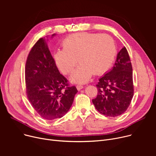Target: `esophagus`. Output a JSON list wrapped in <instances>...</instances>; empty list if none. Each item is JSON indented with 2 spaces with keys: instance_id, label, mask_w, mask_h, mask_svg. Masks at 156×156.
<instances>
[{
  "instance_id": "esophagus-1",
  "label": "esophagus",
  "mask_w": 156,
  "mask_h": 156,
  "mask_svg": "<svg viewBox=\"0 0 156 156\" xmlns=\"http://www.w3.org/2000/svg\"><path fill=\"white\" fill-rule=\"evenodd\" d=\"M83 88V87L82 85H78L76 86V88H77L78 90H80L82 89Z\"/></svg>"
}]
</instances>
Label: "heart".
<instances>
[{"label": "heart", "mask_w": 156, "mask_h": 156, "mask_svg": "<svg viewBox=\"0 0 156 156\" xmlns=\"http://www.w3.org/2000/svg\"><path fill=\"white\" fill-rule=\"evenodd\" d=\"M62 50L54 55L57 66L65 74L70 73L78 61L81 64L70 77L72 82L83 83L94 75H101L111 67L116 55V46L107 35L78 33L66 38Z\"/></svg>", "instance_id": "heart-1"}]
</instances>
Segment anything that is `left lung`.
<instances>
[{
    "label": "left lung",
    "instance_id": "1",
    "mask_svg": "<svg viewBox=\"0 0 156 156\" xmlns=\"http://www.w3.org/2000/svg\"><path fill=\"white\" fill-rule=\"evenodd\" d=\"M98 94L92 100L96 109L106 116L123 114L133 96L132 66L125 47L118 53L113 68L99 78Z\"/></svg>",
    "mask_w": 156,
    "mask_h": 156
}]
</instances>
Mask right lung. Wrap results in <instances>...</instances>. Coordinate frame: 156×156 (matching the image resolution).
I'll return each instance as SVG.
<instances>
[{"instance_id":"obj_1","label":"right lung","mask_w":156,"mask_h":156,"mask_svg":"<svg viewBox=\"0 0 156 156\" xmlns=\"http://www.w3.org/2000/svg\"><path fill=\"white\" fill-rule=\"evenodd\" d=\"M47 41L40 38L30 51L26 62L25 81L33 108L44 119L53 120L68 112L78 90L75 86L68 87L67 79L59 73Z\"/></svg>"}]
</instances>
